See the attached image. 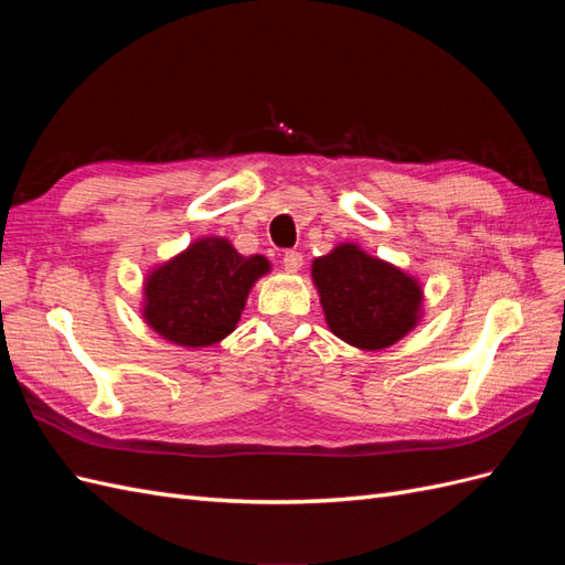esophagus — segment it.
Wrapping results in <instances>:
<instances>
[{
    "mask_svg": "<svg viewBox=\"0 0 565 565\" xmlns=\"http://www.w3.org/2000/svg\"><path fill=\"white\" fill-rule=\"evenodd\" d=\"M282 266H285V270H289V273L299 270V268L303 266V256H301V252H297V249H287V252H285V256H282Z\"/></svg>",
    "mask_w": 565,
    "mask_h": 565,
    "instance_id": "1",
    "label": "esophagus"
}]
</instances>
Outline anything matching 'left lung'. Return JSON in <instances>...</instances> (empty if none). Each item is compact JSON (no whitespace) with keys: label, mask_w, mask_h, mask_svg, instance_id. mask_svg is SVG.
Here are the masks:
<instances>
[{"label":"left lung","mask_w":565,"mask_h":565,"mask_svg":"<svg viewBox=\"0 0 565 565\" xmlns=\"http://www.w3.org/2000/svg\"><path fill=\"white\" fill-rule=\"evenodd\" d=\"M313 280L330 330L347 344L380 351L417 324L422 289L396 266L339 245L313 262Z\"/></svg>","instance_id":"obj_1"}]
</instances>
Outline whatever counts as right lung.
I'll use <instances>...</instances> for the list:
<instances>
[{"instance_id": "right-lung-1", "label": "right lung", "mask_w": 565, "mask_h": 565, "mask_svg": "<svg viewBox=\"0 0 565 565\" xmlns=\"http://www.w3.org/2000/svg\"><path fill=\"white\" fill-rule=\"evenodd\" d=\"M264 256H243L224 237H204L146 282L143 318L181 347H210L235 330L254 280L268 273Z\"/></svg>"}]
</instances>
